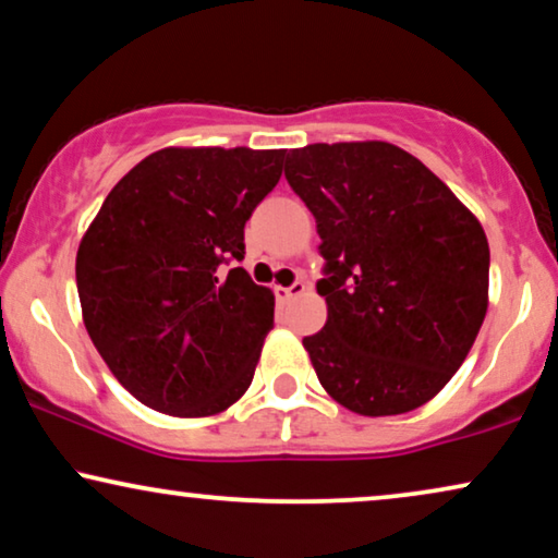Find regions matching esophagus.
<instances>
[{"label": "esophagus", "instance_id": "1", "mask_svg": "<svg viewBox=\"0 0 558 558\" xmlns=\"http://www.w3.org/2000/svg\"><path fill=\"white\" fill-rule=\"evenodd\" d=\"M308 291V286L303 283V280H293L291 286L288 288H283V286H278L275 288V299L278 301H283V303H288V301H293V299H299V295H303Z\"/></svg>", "mask_w": 558, "mask_h": 558}]
</instances>
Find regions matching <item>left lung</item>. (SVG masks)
Here are the masks:
<instances>
[{
	"instance_id": "left-lung-1",
	"label": "left lung",
	"mask_w": 558,
	"mask_h": 558,
	"mask_svg": "<svg viewBox=\"0 0 558 558\" xmlns=\"http://www.w3.org/2000/svg\"><path fill=\"white\" fill-rule=\"evenodd\" d=\"M286 178L326 263L316 291L329 316L303 339L318 383L373 418L428 403L485 322V229L418 158L380 140L299 147Z\"/></svg>"
}]
</instances>
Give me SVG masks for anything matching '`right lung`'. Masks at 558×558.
Listing matches in <instances>:
<instances>
[{
	"instance_id": "1",
	"label": "right lung",
	"mask_w": 558,
	"mask_h": 558,
	"mask_svg": "<svg viewBox=\"0 0 558 558\" xmlns=\"http://www.w3.org/2000/svg\"><path fill=\"white\" fill-rule=\"evenodd\" d=\"M286 150L166 147L104 198L76 255L88 337L153 411L202 418L247 392L275 295L244 267V225Z\"/></svg>"
}]
</instances>
